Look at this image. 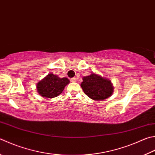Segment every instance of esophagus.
I'll list each match as a JSON object with an SVG mask.
<instances>
[{
	"label": "esophagus",
	"mask_w": 155,
	"mask_h": 155,
	"mask_svg": "<svg viewBox=\"0 0 155 155\" xmlns=\"http://www.w3.org/2000/svg\"><path fill=\"white\" fill-rule=\"evenodd\" d=\"M70 81H71V82H76V81H77V78H76L75 77L71 78H70Z\"/></svg>",
	"instance_id": "obj_1"
}]
</instances>
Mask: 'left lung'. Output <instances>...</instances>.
<instances>
[{
  "label": "left lung",
  "mask_w": 155,
  "mask_h": 155,
  "mask_svg": "<svg viewBox=\"0 0 155 155\" xmlns=\"http://www.w3.org/2000/svg\"><path fill=\"white\" fill-rule=\"evenodd\" d=\"M81 86L85 94L92 100L100 101L109 97L113 92L111 81L93 73L83 77Z\"/></svg>",
  "instance_id": "obj_1"
}]
</instances>
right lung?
Here are the masks:
<instances>
[{"label":"right lung","mask_w":155,"mask_h":155,"mask_svg":"<svg viewBox=\"0 0 155 155\" xmlns=\"http://www.w3.org/2000/svg\"><path fill=\"white\" fill-rule=\"evenodd\" d=\"M70 81L67 78L58 77L53 74H47L37 84V91L41 96L53 98L58 96L68 85Z\"/></svg>","instance_id":"1"}]
</instances>
